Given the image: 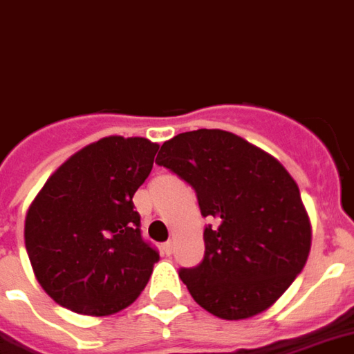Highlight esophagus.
<instances>
[{"label":"esophagus","instance_id":"34e87169","mask_svg":"<svg viewBox=\"0 0 354 354\" xmlns=\"http://www.w3.org/2000/svg\"><path fill=\"white\" fill-rule=\"evenodd\" d=\"M171 251H174V243L171 241H166V243L162 245V252L164 254H171Z\"/></svg>","mask_w":354,"mask_h":354}]
</instances>
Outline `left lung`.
I'll return each mask as SVG.
<instances>
[{
	"label": "left lung",
	"mask_w": 354,
	"mask_h": 354,
	"mask_svg": "<svg viewBox=\"0 0 354 354\" xmlns=\"http://www.w3.org/2000/svg\"><path fill=\"white\" fill-rule=\"evenodd\" d=\"M196 190L205 254L179 277L203 309L239 321L273 306L304 270L311 223L300 188L272 154L224 130L185 131L156 156Z\"/></svg>",
	"instance_id": "left-lung-1"
}]
</instances>
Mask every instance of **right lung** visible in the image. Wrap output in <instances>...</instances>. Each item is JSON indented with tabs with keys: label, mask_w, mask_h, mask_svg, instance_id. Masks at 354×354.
Segmentation results:
<instances>
[{
	"label": "right lung",
	"mask_w": 354,
	"mask_h": 354,
	"mask_svg": "<svg viewBox=\"0 0 354 354\" xmlns=\"http://www.w3.org/2000/svg\"><path fill=\"white\" fill-rule=\"evenodd\" d=\"M156 151L145 138H103L66 160L35 196L26 251L43 290L62 308L113 315L149 283L160 254L141 237L131 198Z\"/></svg>",
	"instance_id": "add662e5"
}]
</instances>
